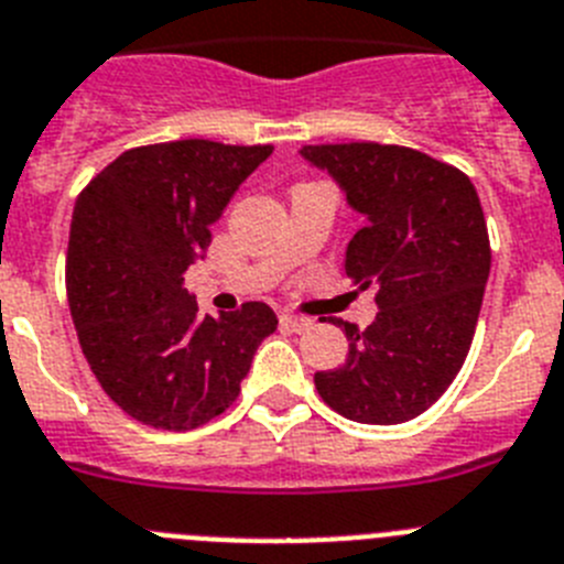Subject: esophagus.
<instances>
[{
	"label": "esophagus",
	"mask_w": 564,
	"mask_h": 564,
	"mask_svg": "<svg viewBox=\"0 0 564 564\" xmlns=\"http://www.w3.org/2000/svg\"><path fill=\"white\" fill-rule=\"evenodd\" d=\"M281 326L289 332H306L312 326L310 317H297V315H281Z\"/></svg>",
	"instance_id": "34e87169"
}]
</instances>
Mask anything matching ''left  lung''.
I'll return each mask as SVG.
<instances>
[{
	"label": "left lung",
	"mask_w": 564,
	"mask_h": 564,
	"mask_svg": "<svg viewBox=\"0 0 564 564\" xmlns=\"http://www.w3.org/2000/svg\"><path fill=\"white\" fill-rule=\"evenodd\" d=\"M301 155L366 218L346 247V275L375 286L380 310L364 332L337 321L349 357L317 371V394L355 423L414 420L452 386L477 329L491 272L477 189L457 166L411 147L306 144Z\"/></svg>",
	"instance_id": "obj_1"
}]
</instances>
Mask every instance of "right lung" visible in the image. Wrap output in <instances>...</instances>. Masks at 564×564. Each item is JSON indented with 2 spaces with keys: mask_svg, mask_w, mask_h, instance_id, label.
Returning <instances> with one entry per match:
<instances>
[{
  "mask_svg": "<svg viewBox=\"0 0 564 564\" xmlns=\"http://www.w3.org/2000/svg\"><path fill=\"white\" fill-rule=\"evenodd\" d=\"M269 153L207 139L133 147L78 193L67 303L93 375L139 423L189 431L224 414L278 329L267 303L198 315L184 289L213 224Z\"/></svg>",
  "mask_w": 564,
  "mask_h": 564,
  "instance_id": "add662e5",
  "label": "right lung"
}]
</instances>
